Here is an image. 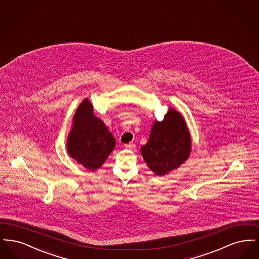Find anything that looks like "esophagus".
<instances>
[{
    "label": "esophagus",
    "mask_w": 259,
    "mask_h": 259,
    "mask_svg": "<svg viewBox=\"0 0 259 259\" xmlns=\"http://www.w3.org/2000/svg\"><path fill=\"white\" fill-rule=\"evenodd\" d=\"M125 148H128V149H135V148H136L135 144H133V143H130V144H127V145H125Z\"/></svg>",
    "instance_id": "esophagus-1"
}]
</instances>
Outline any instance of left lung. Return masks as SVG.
Returning a JSON list of instances; mask_svg holds the SVG:
<instances>
[{
    "label": "left lung",
    "mask_w": 259,
    "mask_h": 259,
    "mask_svg": "<svg viewBox=\"0 0 259 259\" xmlns=\"http://www.w3.org/2000/svg\"><path fill=\"white\" fill-rule=\"evenodd\" d=\"M191 149V141L183 116L171 109L162 122L155 121L148 143L141 148L144 160L156 175H165L185 162Z\"/></svg>",
    "instance_id": "left-lung-1"
}]
</instances>
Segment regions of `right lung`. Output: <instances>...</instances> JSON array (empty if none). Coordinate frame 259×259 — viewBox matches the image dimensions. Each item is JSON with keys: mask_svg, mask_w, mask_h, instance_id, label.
<instances>
[{"mask_svg": "<svg viewBox=\"0 0 259 259\" xmlns=\"http://www.w3.org/2000/svg\"><path fill=\"white\" fill-rule=\"evenodd\" d=\"M115 146V139L106 125L93 113L85 99L74 116V127L68 138L69 154L89 171L100 168Z\"/></svg>", "mask_w": 259, "mask_h": 259, "instance_id": "obj_1", "label": "right lung"}]
</instances>
